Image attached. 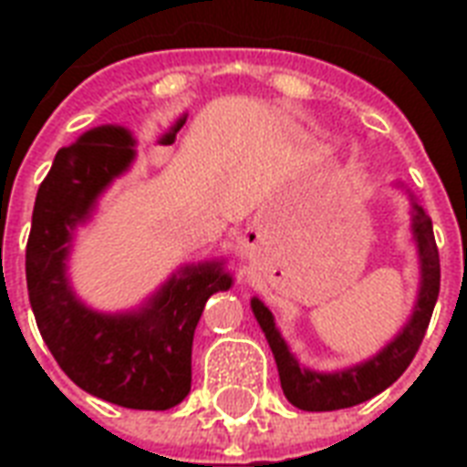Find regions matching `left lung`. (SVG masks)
Instances as JSON below:
<instances>
[{
    "label": "left lung",
    "instance_id": "8db88e82",
    "mask_svg": "<svg viewBox=\"0 0 467 467\" xmlns=\"http://www.w3.org/2000/svg\"><path fill=\"white\" fill-rule=\"evenodd\" d=\"M412 237L417 244V256H420V291H417L412 315L376 356L354 363L348 368L315 370L303 366L278 332L269 307L259 298H252V312L262 332L266 334V341L276 358L281 388L293 407L306 410V412H332V410L361 405L366 400L376 398L385 388H390L412 363L427 334L429 319L439 298V285H441V266H439V249H436L431 218L414 198Z\"/></svg>",
    "mask_w": 467,
    "mask_h": 467
}]
</instances>
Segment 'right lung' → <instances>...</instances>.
Returning <instances> with one entry per match:
<instances>
[{"label":"right lung","instance_id":"1","mask_svg":"<svg viewBox=\"0 0 467 467\" xmlns=\"http://www.w3.org/2000/svg\"><path fill=\"white\" fill-rule=\"evenodd\" d=\"M135 160L123 126H99L57 150L33 205L26 284L40 337L60 368L94 398L128 410H169L191 390L193 332L213 293L227 291L225 259L176 269L140 307L99 312L72 291L77 227Z\"/></svg>","mask_w":467,"mask_h":467}]
</instances>
